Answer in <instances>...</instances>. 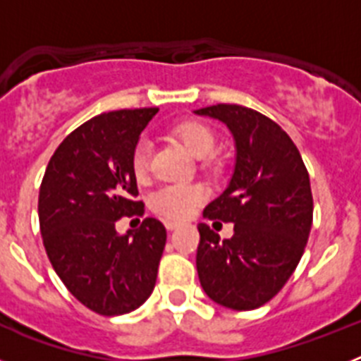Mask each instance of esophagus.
Wrapping results in <instances>:
<instances>
[{
	"instance_id": "1",
	"label": "esophagus",
	"mask_w": 361,
	"mask_h": 361,
	"mask_svg": "<svg viewBox=\"0 0 361 361\" xmlns=\"http://www.w3.org/2000/svg\"><path fill=\"white\" fill-rule=\"evenodd\" d=\"M164 226L168 231H173V229H177L180 224H178V222H173V220H164Z\"/></svg>"
}]
</instances>
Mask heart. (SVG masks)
<instances>
[{"label":"heart","instance_id":"b5f03b06","mask_svg":"<svg viewBox=\"0 0 361 361\" xmlns=\"http://www.w3.org/2000/svg\"><path fill=\"white\" fill-rule=\"evenodd\" d=\"M170 137L184 146L197 159H202L204 168H213L215 161L209 155L216 146V135L208 124L197 119L180 121L170 130ZM152 148L149 142L141 139L132 149L130 168L137 183H146L149 178ZM209 190L202 183L170 184L157 190L149 199V209L166 220H186L195 213L200 204L208 200Z\"/></svg>","mask_w":361,"mask_h":361}]
</instances>
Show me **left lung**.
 Listing matches in <instances>:
<instances>
[{
	"label": "left lung",
	"instance_id": "left-lung-1",
	"mask_svg": "<svg viewBox=\"0 0 361 361\" xmlns=\"http://www.w3.org/2000/svg\"><path fill=\"white\" fill-rule=\"evenodd\" d=\"M195 114L222 121L237 146L231 183L202 213L233 222L235 233L220 240L199 224L200 286L216 304L251 311L286 286L304 255L312 224L307 168L291 137L260 111L213 104Z\"/></svg>",
	"mask_w": 361,
	"mask_h": 361
}]
</instances>
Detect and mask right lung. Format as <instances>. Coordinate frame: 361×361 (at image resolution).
I'll return each instance as SVG.
<instances>
[{"label":"right lung","instance_id":"1","mask_svg":"<svg viewBox=\"0 0 361 361\" xmlns=\"http://www.w3.org/2000/svg\"><path fill=\"white\" fill-rule=\"evenodd\" d=\"M157 111L92 117L57 146L41 180L37 213L50 264L66 289L103 317L145 304L157 280L164 226L146 216L135 231H116L121 216L145 215L130 157Z\"/></svg>","mask_w":361,"mask_h":361}]
</instances>
